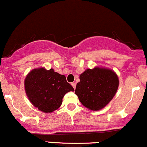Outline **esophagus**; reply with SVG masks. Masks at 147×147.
<instances>
[{
  "label": "esophagus",
  "mask_w": 147,
  "mask_h": 147,
  "mask_svg": "<svg viewBox=\"0 0 147 147\" xmlns=\"http://www.w3.org/2000/svg\"><path fill=\"white\" fill-rule=\"evenodd\" d=\"M71 85H72V87H73L74 88V90H75V89H76V82H72Z\"/></svg>",
  "instance_id": "esophagus-1"
}]
</instances>
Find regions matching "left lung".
<instances>
[{
	"mask_svg": "<svg viewBox=\"0 0 147 147\" xmlns=\"http://www.w3.org/2000/svg\"><path fill=\"white\" fill-rule=\"evenodd\" d=\"M119 85L118 76L105 67L87 69L80 75L75 94L80 103L89 110L98 111L110 103Z\"/></svg>",
	"mask_w": 147,
	"mask_h": 147,
	"instance_id": "8db88e82",
	"label": "left lung"
}]
</instances>
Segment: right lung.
I'll return each mask as SVG.
<instances>
[{
  "label": "right lung",
  "mask_w": 147,
  "mask_h": 147,
  "mask_svg": "<svg viewBox=\"0 0 147 147\" xmlns=\"http://www.w3.org/2000/svg\"><path fill=\"white\" fill-rule=\"evenodd\" d=\"M24 87L30 103L45 113L58 109L64 96L74 91L65 76L55 72L53 69L47 70L44 67L30 71L25 78Z\"/></svg>",
  "instance_id": "1"
}]
</instances>
